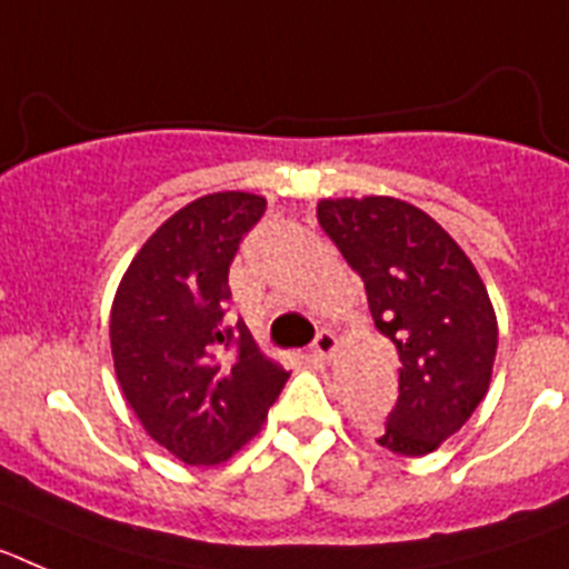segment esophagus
Returning <instances> with one entry per match:
<instances>
[{
    "mask_svg": "<svg viewBox=\"0 0 569 569\" xmlns=\"http://www.w3.org/2000/svg\"><path fill=\"white\" fill-rule=\"evenodd\" d=\"M336 350H339V341H336V336L330 333V330H321L319 336H316L313 341V356L321 361H330L336 356Z\"/></svg>",
    "mask_w": 569,
    "mask_h": 569,
    "instance_id": "1",
    "label": "esophagus"
}]
</instances>
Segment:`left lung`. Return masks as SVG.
I'll use <instances>...</instances> for the list:
<instances>
[{"label": "left lung", "mask_w": 569, "mask_h": 569, "mask_svg": "<svg viewBox=\"0 0 569 569\" xmlns=\"http://www.w3.org/2000/svg\"><path fill=\"white\" fill-rule=\"evenodd\" d=\"M316 216L399 353V401L379 445L433 453L490 390L499 321L485 281L433 216L393 196L321 199Z\"/></svg>", "instance_id": "obj_1"}]
</instances>
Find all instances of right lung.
I'll return each instance as SVG.
<instances>
[{"mask_svg": "<svg viewBox=\"0 0 569 569\" xmlns=\"http://www.w3.org/2000/svg\"><path fill=\"white\" fill-rule=\"evenodd\" d=\"M264 208L244 190L199 196L153 230L116 288V381L144 433L184 465L239 453L290 379L244 321L222 325L230 261Z\"/></svg>", "mask_w": 569, "mask_h": 569, "instance_id": "right-lung-1", "label": "right lung"}]
</instances>
